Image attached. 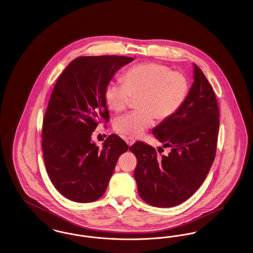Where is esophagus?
I'll use <instances>...</instances> for the list:
<instances>
[{
	"label": "esophagus",
	"instance_id": "esophagus-1",
	"mask_svg": "<svg viewBox=\"0 0 253 253\" xmlns=\"http://www.w3.org/2000/svg\"><path fill=\"white\" fill-rule=\"evenodd\" d=\"M124 139H125V141H126V143L128 144V146H132L135 142V140L132 137H130V136H127Z\"/></svg>",
	"mask_w": 253,
	"mask_h": 253
}]
</instances>
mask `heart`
I'll use <instances>...</instances> for the list:
<instances>
[{
  "mask_svg": "<svg viewBox=\"0 0 253 253\" xmlns=\"http://www.w3.org/2000/svg\"><path fill=\"white\" fill-rule=\"evenodd\" d=\"M122 84L110 83L104 92L105 101L113 112L126 111L132 98H136L137 111L127 114L116 122V131L123 135L137 137L149 129L154 118L164 121L183 106L189 91L188 79L167 65L145 62L129 68L122 75Z\"/></svg>",
  "mask_w": 253,
  "mask_h": 253,
  "instance_id": "1",
  "label": "heart"
}]
</instances>
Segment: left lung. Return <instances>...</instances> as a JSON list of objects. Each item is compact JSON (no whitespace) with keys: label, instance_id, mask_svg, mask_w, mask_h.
<instances>
[{"label":"left lung","instance_id":"obj_1","mask_svg":"<svg viewBox=\"0 0 253 253\" xmlns=\"http://www.w3.org/2000/svg\"><path fill=\"white\" fill-rule=\"evenodd\" d=\"M193 66L194 82L183 106L153 129L157 140L170 149L168 155L159 157L154 147L141 141L130 147L137 159L133 175L139 196L154 207H174L189 199L204 182L216 154V97L204 73Z\"/></svg>","mask_w":253,"mask_h":253}]
</instances>
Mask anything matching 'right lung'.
<instances>
[{
	"label": "right lung",
	"mask_w": 253,
	"mask_h": 253,
	"mask_svg": "<svg viewBox=\"0 0 253 253\" xmlns=\"http://www.w3.org/2000/svg\"><path fill=\"white\" fill-rule=\"evenodd\" d=\"M132 60L124 56L79 57L54 86L42 123L43 159L54 187L74 202L100 198L119 157L129 148L112 133L99 149L91 135L98 123L109 121L106 86L115 73Z\"/></svg>",
	"instance_id": "obj_1"
}]
</instances>
